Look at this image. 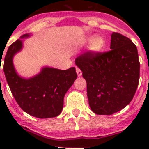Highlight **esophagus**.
Wrapping results in <instances>:
<instances>
[{"label":"esophagus","instance_id":"34e87169","mask_svg":"<svg viewBox=\"0 0 149 149\" xmlns=\"http://www.w3.org/2000/svg\"><path fill=\"white\" fill-rule=\"evenodd\" d=\"M76 72H77V74L78 77H81L82 75V72L79 68H76Z\"/></svg>","mask_w":149,"mask_h":149}]
</instances>
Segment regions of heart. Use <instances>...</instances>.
<instances>
[{"instance_id":"b5f03b06","label":"heart","mask_w":149,"mask_h":149,"mask_svg":"<svg viewBox=\"0 0 149 149\" xmlns=\"http://www.w3.org/2000/svg\"><path fill=\"white\" fill-rule=\"evenodd\" d=\"M86 41L91 42L89 46V51L93 54H98L101 52L105 47V40L102 36H89L86 37Z\"/></svg>"}]
</instances>
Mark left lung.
Segmentation results:
<instances>
[{
    "label": "left lung",
    "mask_w": 149,
    "mask_h": 149,
    "mask_svg": "<svg viewBox=\"0 0 149 149\" xmlns=\"http://www.w3.org/2000/svg\"><path fill=\"white\" fill-rule=\"evenodd\" d=\"M110 51L79 56L75 64L87 85L91 110L98 115H111L129 104L139 80L136 46L122 34L111 35Z\"/></svg>",
    "instance_id": "8db88e82"
}]
</instances>
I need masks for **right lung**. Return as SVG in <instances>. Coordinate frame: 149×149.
Returning <instances> with one entry per match:
<instances>
[{
  "mask_svg": "<svg viewBox=\"0 0 149 149\" xmlns=\"http://www.w3.org/2000/svg\"><path fill=\"white\" fill-rule=\"evenodd\" d=\"M30 34H24L25 39ZM23 48V40L18 39L9 47L3 63V72L12 94L21 108L29 115L39 119L57 116L63 108V99L77 78L75 68L60 70L43 67L30 78L18 74L13 65V57Z\"/></svg>",
  "mask_w": 149,
  "mask_h": 149,
  "instance_id": "1",
  "label": "right lung"
}]
</instances>
